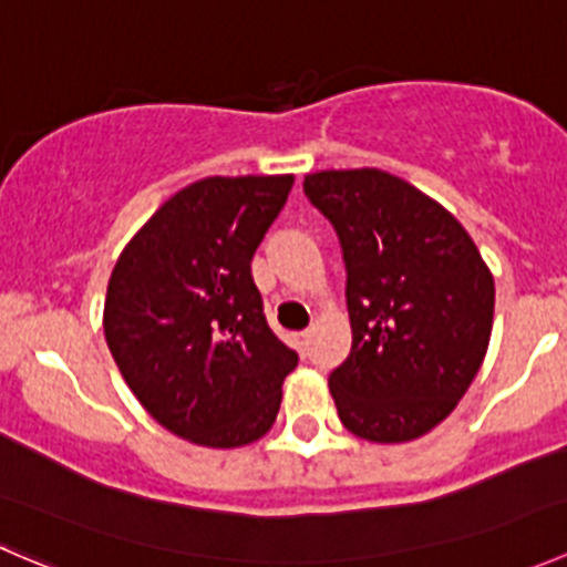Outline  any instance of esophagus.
Masks as SVG:
<instances>
[{
    "label": "esophagus",
    "instance_id": "esophagus-1",
    "mask_svg": "<svg viewBox=\"0 0 567 567\" xmlns=\"http://www.w3.org/2000/svg\"><path fill=\"white\" fill-rule=\"evenodd\" d=\"M310 337H312L310 329H305V331H299V334H296V348H299L301 353H305L307 346H310Z\"/></svg>",
    "mask_w": 567,
    "mask_h": 567
}]
</instances>
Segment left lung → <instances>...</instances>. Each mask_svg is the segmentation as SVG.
Segmentation results:
<instances>
[{
	"label": "left lung",
	"instance_id": "left-lung-1",
	"mask_svg": "<svg viewBox=\"0 0 567 567\" xmlns=\"http://www.w3.org/2000/svg\"><path fill=\"white\" fill-rule=\"evenodd\" d=\"M305 194L346 260L351 353L331 370L340 422L379 444L425 436L483 364L494 277L447 208L384 169H326Z\"/></svg>",
	"mask_w": 567,
	"mask_h": 567
}]
</instances>
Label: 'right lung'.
<instances>
[{
    "instance_id": "add662e5",
    "label": "right lung",
    "mask_w": 567,
    "mask_h": 567,
    "mask_svg": "<svg viewBox=\"0 0 567 567\" xmlns=\"http://www.w3.org/2000/svg\"><path fill=\"white\" fill-rule=\"evenodd\" d=\"M293 175L205 177L169 197L109 277L106 346L147 414L216 450L271 431L299 364L262 316L251 257Z\"/></svg>"
}]
</instances>
